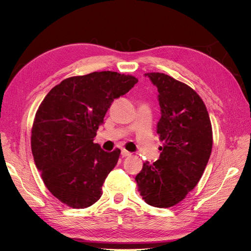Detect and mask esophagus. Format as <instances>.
<instances>
[{
	"instance_id": "34e87169",
	"label": "esophagus",
	"mask_w": 251,
	"mask_h": 251,
	"mask_svg": "<svg viewBox=\"0 0 251 251\" xmlns=\"http://www.w3.org/2000/svg\"><path fill=\"white\" fill-rule=\"evenodd\" d=\"M121 155H123L124 157H128V156H131L132 154L130 153V151H127L126 149H121Z\"/></svg>"
}]
</instances>
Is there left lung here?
<instances>
[{
    "mask_svg": "<svg viewBox=\"0 0 251 251\" xmlns=\"http://www.w3.org/2000/svg\"><path fill=\"white\" fill-rule=\"evenodd\" d=\"M146 75L158 89L161 117L157 125L161 154L144 162L136 176L142 199L155 207H172L195 188L212 149V128L202 98L186 83L164 73Z\"/></svg>",
    "mask_w": 251,
    "mask_h": 251,
    "instance_id": "8db88e82",
    "label": "left lung"
}]
</instances>
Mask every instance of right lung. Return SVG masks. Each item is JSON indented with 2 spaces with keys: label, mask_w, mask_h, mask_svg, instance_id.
Listing matches in <instances>:
<instances>
[{
  "label": "right lung",
  "mask_w": 251,
  "mask_h": 251,
  "mask_svg": "<svg viewBox=\"0 0 251 251\" xmlns=\"http://www.w3.org/2000/svg\"><path fill=\"white\" fill-rule=\"evenodd\" d=\"M138 79L101 71L64 79L44 98L31 128V150L49 192L67 206L86 208L100 200L120 150H101L94 137L115 98Z\"/></svg>",
  "instance_id": "add662e5"
}]
</instances>
